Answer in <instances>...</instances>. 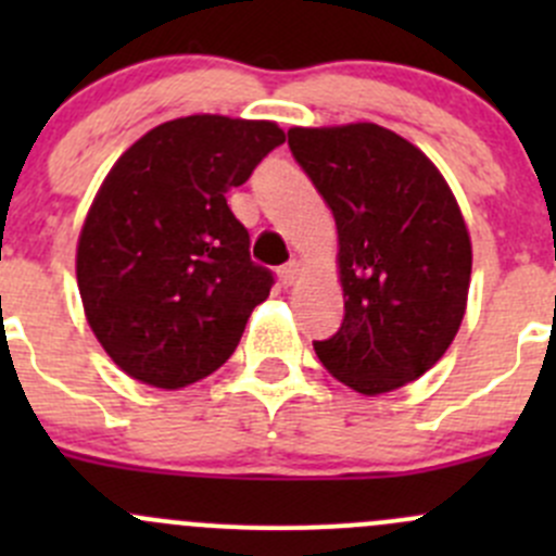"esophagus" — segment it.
<instances>
[{"label": "esophagus", "instance_id": "34e87169", "mask_svg": "<svg viewBox=\"0 0 556 556\" xmlns=\"http://www.w3.org/2000/svg\"><path fill=\"white\" fill-rule=\"evenodd\" d=\"M301 271H304V268H301V263H299V261H290V263H285V266L279 268V282H282L285 288H290V285H295V282H299Z\"/></svg>", "mask_w": 556, "mask_h": 556}]
</instances>
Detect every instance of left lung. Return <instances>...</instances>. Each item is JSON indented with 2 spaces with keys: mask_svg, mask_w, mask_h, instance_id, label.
<instances>
[{
  "mask_svg": "<svg viewBox=\"0 0 556 556\" xmlns=\"http://www.w3.org/2000/svg\"><path fill=\"white\" fill-rule=\"evenodd\" d=\"M299 166L339 231L344 323L314 341L319 363L363 395L441 361L468 304L470 237L433 161L377 123L290 128Z\"/></svg>",
  "mask_w": 556,
  "mask_h": 556,
  "instance_id": "1",
  "label": "left lung"
}]
</instances>
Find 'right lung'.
<instances>
[{
	"label": "right lung",
	"instance_id": "1",
	"mask_svg": "<svg viewBox=\"0 0 556 556\" xmlns=\"http://www.w3.org/2000/svg\"><path fill=\"white\" fill-rule=\"evenodd\" d=\"M285 142L271 121L161 123L104 177L77 242V288L99 344L128 377L179 390L237 350L274 277L226 193Z\"/></svg>",
	"mask_w": 556,
	"mask_h": 556
}]
</instances>
